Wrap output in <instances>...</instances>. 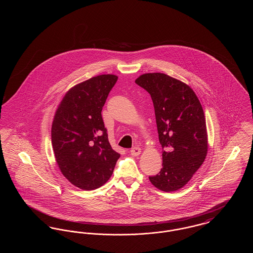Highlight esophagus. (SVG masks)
I'll list each match as a JSON object with an SVG mask.
<instances>
[{"mask_svg":"<svg viewBox=\"0 0 253 253\" xmlns=\"http://www.w3.org/2000/svg\"><path fill=\"white\" fill-rule=\"evenodd\" d=\"M141 154V149L139 147H134L131 150V155L132 157H138Z\"/></svg>","mask_w":253,"mask_h":253,"instance_id":"esophagus-1","label":"esophagus"}]
</instances>
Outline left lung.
<instances>
[{
	"instance_id": "1",
	"label": "left lung",
	"mask_w": 253,
	"mask_h": 253,
	"mask_svg": "<svg viewBox=\"0 0 253 253\" xmlns=\"http://www.w3.org/2000/svg\"><path fill=\"white\" fill-rule=\"evenodd\" d=\"M135 84L152 96L163 149V167L149 179L160 191H178L192 179L208 154L202 105L189 85L164 73H146Z\"/></svg>"
}]
</instances>
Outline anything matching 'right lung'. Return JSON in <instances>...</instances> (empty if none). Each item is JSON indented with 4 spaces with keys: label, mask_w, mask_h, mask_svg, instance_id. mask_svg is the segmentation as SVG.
<instances>
[{
    "label": "right lung",
    "mask_w": 253,
    "mask_h": 253,
    "mask_svg": "<svg viewBox=\"0 0 253 253\" xmlns=\"http://www.w3.org/2000/svg\"><path fill=\"white\" fill-rule=\"evenodd\" d=\"M118 76L93 77L71 87L56 110L51 140L56 162L74 186L92 191L110 179L121 157L109 143L102 107Z\"/></svg>",
    "instance_id": "obj_1"
}]
</instances>
